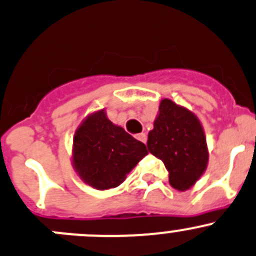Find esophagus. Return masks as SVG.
<instances>
[{
  "mask_svg": "<svg viewBox=\"0 0 256 256\" xmlns=\"http://www.w3.org/2000/svg\"><path fill=\"white\" fill-rule=\"evenodd\" d=\"M135 138H138V140H140L141 142H144V144L146 142V134H144V132H141V134H138V135H136Z\"/></svg>",
  "mask_w": 256,
  "mask_h": 256,
  "instance_id": "1",
  "label": "esophagus"
}]
</instances>
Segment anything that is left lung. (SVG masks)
<instances>
[{
	"label": "left lung",
	"instance_id": "obj_1",
	"mask_svg": "<svg viewBox=\"0 0 256 256\" xmlns=\"http://www.w3.org/2000/svg\"><path fill=\"white\" fill-rule=\"evenodd\" d=\"M148 148L162 160L168 182L176 190L190 188L206 170L209 152L199 118L168 98L161 100Z\"/></svg>",
	"mask_w": 256,
	"mask_h": 256
}]
</instances>
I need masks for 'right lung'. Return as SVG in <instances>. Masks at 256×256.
Wrapping results in <instances>:
<instances>
[{
    "mask_svg": "<svg viewBox=\"0 0 256 256\" xmlns=\"http://www.w3.org/2000/svg\"><path fill=\"white\" fill-rule=\"evenodd\" d=\"M146 155V146L114 125L105 110L88 115L74 136V168L88 185L98 190L120 185Z\"/></svg>",
    "mask_w": 256,
    "mask_h": 256,
    "instance_id": "obj_1",
    "label": "right lung"
}]
</instances>
